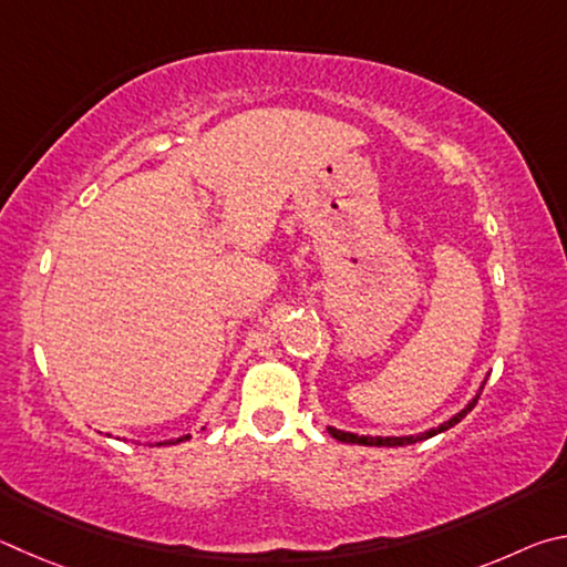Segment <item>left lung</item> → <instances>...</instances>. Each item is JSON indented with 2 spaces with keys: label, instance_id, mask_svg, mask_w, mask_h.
Instances as JSON below:
<instances>
[{
  "label": "left lung",
  "instance_id": "8db88e82",
  "mask_svg": "<svg viewBox=\"0 0 567 567\" xmlns=\"http://www.w3.org/2000/svg\"><path fill=\"white\" fill-rule=\"evenodd\" d=\"M483 385H485V381L481 383V389H478V393H475V399L465 405L463 411H458L453 415V419H449V421H443L441 425H435V429H431V431H425V433H419V435H359V433H349V431H339V429H333V425H329V433L333 435L336 441H341V443H355V445H379V449H395V445H411V443H419V441H425V439H433V435H439V433H443V431H449V429H453L455 423H461L465 415H468L473 409H475V403H478V399H481V391H483Z\"/></svg>",
  "mask_w": 567,
  "mask_h": 567
}]
</instances>
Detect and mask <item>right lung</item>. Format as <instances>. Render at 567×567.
<instances>
[{"label":"right lung","instance_id":"add662e5","mask_svg":"<svg viewBox=\"0 0 567 567\" xmlns=\"http://www.w3.org/2000/svg\"><path fill=\"white\" fill-rule=\"evenodd\" d=\"M188 439H192V435H182V439H172V441H164V443H156V445H176V443L188 441Z\"/></svg>","mask_w":567,"mask_h":567}]
</instances>
